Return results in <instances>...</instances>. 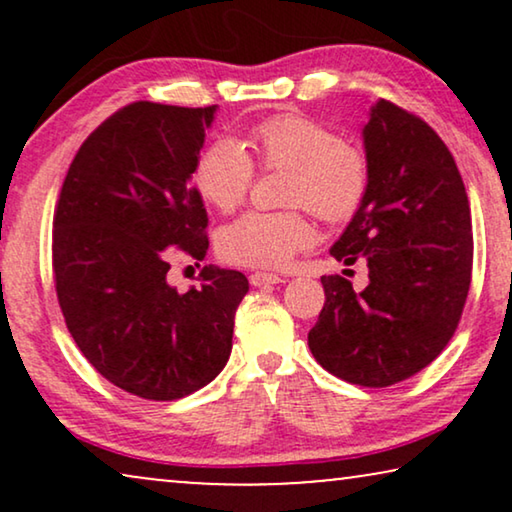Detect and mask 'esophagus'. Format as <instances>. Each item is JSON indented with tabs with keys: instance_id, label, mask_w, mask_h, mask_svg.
<instances>
[{
	"instance_id": "obj_1",
	"label": "esophagus",
	"mask_w": 512,
	"mask_h": 512,
	"mask_svg": "<svg viewBox=\"0 0 512 512\" xmlns=\"http://www.w3.org/2000/svg\"><path fill=\"white\" fill-rule=\"evenodd\" d=\"M249 282L254 284V286H270V284H279V282H282V277L272 275V272H251Z\"/></svg>"
}]
</instances>
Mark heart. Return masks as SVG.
<instances>
[{
    "instance_id": "obj_1",
    "label": "heart",
    "mask_w": 512,
    "mask_h": 512,
    "mask_svg": "<svg viewBox=\"0 0 512 512\" xmlns=\"http://www.w3.org/2000/svg\"><path fill=\"white\" fill-rule=\"evenodd\" d=\"M249 146L261 170H286L282 212H249L221 228L219 254L249 268H284L314 240L312 212L328 226L352 221L370 186L368 158L312 118L277 114L251 128ZM193 184L221 214L244 205L254 184V163L233 137L207 144L195 160Z\"/></svg>"
}]
</instances>
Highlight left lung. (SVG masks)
<instances>
[{
	"label": "left lung",
	"mask_w": 512,
	"mask_h": 512,
	"mask_svg": "<svg viewBox=\"0 0 512 512\" xmlns=\"http://www.w3.org/2000/svg\"><path fill=\"white\" fill-rule=\"evenodd\" d=\"M370 186L331 256L368 265L354 291L321 277L326 303L307 333L314 359L359 387H391L429 366L464 312L473 270L471 205L436 130L380 100L363 128Z\"/></svg>",
	"instance_id": "obj_1"
}]
</instances>
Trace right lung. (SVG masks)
<instances>
[{"label": "right lung", "instance_id": "add662e5", "mask_svg": "<svg viewBox=\"0 0 512 512\" xmlns=\"http://www.w3.org/2000/svg\"><path fill=\"white\" fill-rule=\"evenodd\" d=\"M216 107L132 102L81 144L53 214V279L90 366L146 401L214 380L233 349L242 272L205 265L198 289L167 284L170 261L207 254V212L188 184Z\"/></svg>", "mask_w": 512, "mask_h": 512}]
</instances>
